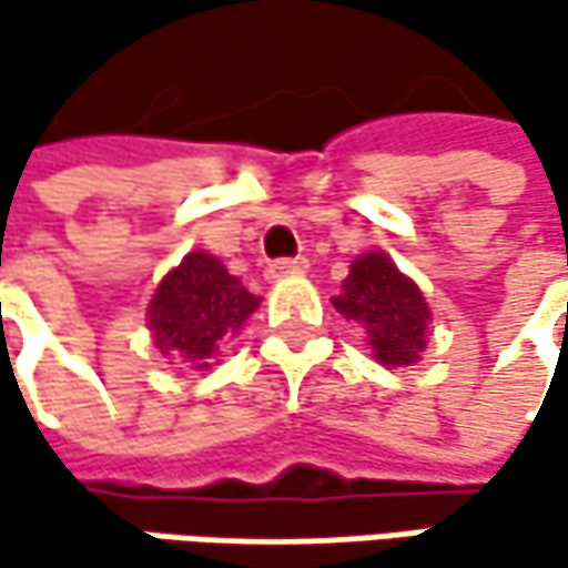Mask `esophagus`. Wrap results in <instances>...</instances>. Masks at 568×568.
I'll return each instance as SVG.
<instances>
[{
  "instance_id": "34e87169",
  "label": "esophagus",
  "mask_w": 568,
  "mask_h": 568,
  "mask_svg": "<svg viewBox=\"0 0 568 568\" xmlns=\"http://www.w3.org/2000/svg\"><path fill=\"white\" fill-rule=\"evenodd\" d=\"M308 270L305 256H292V260H273L266 266V280H285V276H302Z\"/></svg>"
}]
</instances>
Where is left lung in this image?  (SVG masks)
Masks as SVG:
<instances>
[{
    "instance_id": "8db88e82",
    "label": "left lung",
    "mask_w": 568,
    "mask_h": 568,
    "mask_svg": "<svg viewBox=\"0 0 568 568\" xmlns=\"http://www.w3.org/2000/svg\"><path fill=\"white\" fill-rule=\"evenodd\" d=\"M332 305L358 322L382 365H414L427 345V302L385 253H365L352 263L342 295Z\"/></svg>"
}]
</instances>
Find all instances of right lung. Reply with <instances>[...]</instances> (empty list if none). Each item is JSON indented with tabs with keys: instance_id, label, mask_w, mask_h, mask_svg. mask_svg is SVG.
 I'll return each instance as SVG.
<instances>
[{
	"instance_id": "1",
	"label": "right lung",
	"mask_w": 568,
	"mask_h": 568,
	"mask_svg": "<svg viewBox=\"0 0 568 568\" xmlns=\"http://www.w3.org/2000/svg\"><path fill=\"white\" fill-rule=\"evenodd\" d=\"M256 308L260 295L230 276L220 260L190 253L158 285L148 322L168 358L206 368V358L220 348V342L236 335Z\"/></svg>"
}]
</instances>
